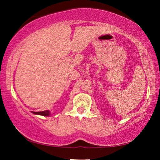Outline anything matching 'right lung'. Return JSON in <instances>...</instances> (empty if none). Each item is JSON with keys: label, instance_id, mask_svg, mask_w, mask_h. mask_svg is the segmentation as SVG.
<instances>
[{"label": "right lung", "instance_id": "1", "mask_svg": "<svg viewBox=\"0 0 160 160\" xmlns=\"http://www.w3.org/2000/svg\"><path fill=\"white\" fill-rule=\"evenodd\" d=\"M33 114H38L42 116H48L50 115V112L48 110H45L43 112H33Z\"/></svg>", "mask_w": 160, "mask_h": 160}]
</instances>
